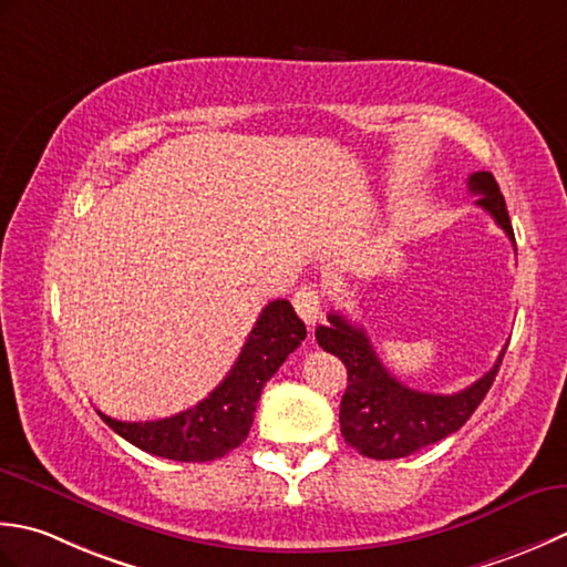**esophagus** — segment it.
<instances>
[{
    "label": "esophagus",
    "mask_w": 567,
    "mask_h": 567,
    "mask_svg": "<svg viewBox=\"0 0 567 567\" xmlns=\"http://www.w3.org/2000/svg\"><path fill=\"white\" fill-rule=\"evenodd\" d=\"M320 303H322L320 288L313 284L300 286L293 293V308H296V313L303 318L306 326H313V322L320 318Z\"/></svg>",
    "instance_id": "obj_1"
}]
</instances>
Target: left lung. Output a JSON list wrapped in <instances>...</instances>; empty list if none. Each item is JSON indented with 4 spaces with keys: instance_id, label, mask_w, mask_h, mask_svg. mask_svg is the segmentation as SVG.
I'll return each instance as SVG.
<instances>
[{
    "instance_id": "8db88e82",
    "label": "left lung",
    "mask_w": 567,
    "mask_h": 567,
    "mask_svg": "<svg viewBox=\"0 0 567 567\" xmlns=\"http://www.w3.org/2000/svg\"><path fill=\"white\" fill-rule=\"evenodd\" d=\"M470 193L477 195V205L484 207L514 241L504 195L492 173H472ZM328 320L330 326L316 330V340L322 350L348 367V391L340 401V431L344 443L372 460L406 457L460 431L487 396L504 357L499 354L487 374L457 394H425V391L409 389L386 372L362 328L352 326L340 313H330Z\"/></svg>"
}]
</instances>
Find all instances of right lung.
Instances as JSON below:
<instances>
[{"mask_svg":"<svg viewBox=\"0 0 567 567\" xmlns=\"http://www.w3.org/2000/svg\"><path fill=\"white\" fill-rule=\"evenodd\" d=\"M306 340L303 320L288 300H271L241 348L235 367L207 399L171 419L126 423L100 413L110 429L144 453L178 462H207L245 441L261 389L286 357Z\"/></svg>","mask_w":567,"mask_h":567,"instance_id":"obj_1","label":"right lung"}]
</instances>
